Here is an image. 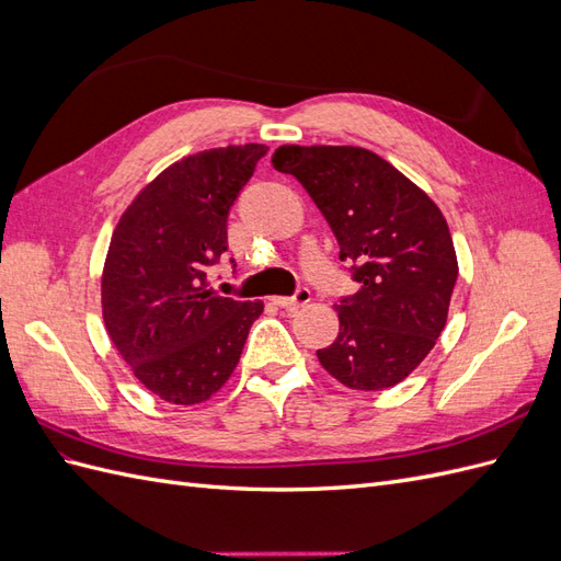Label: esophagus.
Instances as JSON below:
<instances>
[{
  "label": "esophagus",
  "instance_id": "1",
  "mask_svg": "<svg viewBox=\"0 0 561 561\" xmlns=\"http://www.w3.org/2000/svg\"><path fill=\"white\" fill-rule=\"evenodd\" d=\"M309 301H311L309 287H297V293L293 297H274V304H278L280 309H299Z\"/></svg>",
  "mask_w": 561,
  "mask_h": 561
}]
</instances>
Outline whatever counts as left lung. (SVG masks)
<instances>
[{"mask_svg": "<svg viewBox=\"0 0 561 561\" xmlns=\"http://www.w3.org/2000/svg\"><path fill=\"white\" fill-rule=\"evenodd\" d=\"M276 171L309 192L351 264L358 293L336 304L339 334L316 351L355 390L400 383L445 330L458 276L447 219L426 192L363 147L283 145Z\"/></svg>", "mask_w": 561, "mask_h": 561, "instance_id": "1", "label": "left lung"}]
</instances>
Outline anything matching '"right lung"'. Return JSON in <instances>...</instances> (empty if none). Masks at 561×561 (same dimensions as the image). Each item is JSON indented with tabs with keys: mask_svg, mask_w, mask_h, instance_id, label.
<instances>
[{
	"mask_svg": "<svg viewBox=\"0 0 561 561\" xmlns=\"http://www.w3.org/2000/svg\"><path fill=\"white\" fill-rule=\"evenodd\" d=\"M266 145L184 157L118 219L103 271V318L138 381L173 404L215 396L239 365L262 301L219 297L208 268L227 252L233 201Z\"/></svg>",
	"mask_w": 561,
	"mask_h": 561,
	"instance_id": "1",
	"label": "right lung"
}]
</instances>
